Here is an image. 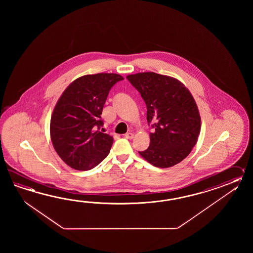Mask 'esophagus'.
I'll use <instances>...</instances> for the list:
<instances>
[{"mask_svg": "<svg viewBox=\"0 0 253 253\" xmlns=\"http://www.w3.org/2000/svg\"><path fill=\"white\" fill-rule=\"evenodd\" d=\"M125 137L126 138H127V139H132L133 137H134V134L133 133H126V134H125Z\"/></svg>", "mask_w": 253, "mask_h": 253, "instance_id": "34e87169", "label": "esophagus"}]
</instances>
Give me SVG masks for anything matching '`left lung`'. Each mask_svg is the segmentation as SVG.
<instances>
[{"label": "left lung", "mask_w": 253, "mask_h": 253, "mask_svg": "<svg viewBox=\"0 0 253 253\" xmlns=\"http://www.w3.org/2000/svg\"><path fill=\"white\" fill-rule=\"evenodd\" d=\"M146 105V119L155 128L150 145L139 152L151 165L172 167L193 149L201 130V117L194 97L180 81L155 72L126 76Z\"/></svg>", "instance_id": "1"}]
</instances>
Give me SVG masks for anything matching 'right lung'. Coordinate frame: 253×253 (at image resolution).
Here are the masks:
<instances>
[{"label": "right lung", "mask_w": 253, "mask_h": 253, "mask_svg": "<svg viewBox=\"0 0 253 253\" xmlns=\"http://www.w3.org/2000/svg\"><path fill=\"white\" fill-rule=\"evenodd\" d=\"M124 78L115 73L82 76L70 83L50 119L54 149L69 167L86 171L104 160L113 137L99 131L103 107L110 88Z\"/></svg>", "instance_id": "obj_1"}]
</instances>
